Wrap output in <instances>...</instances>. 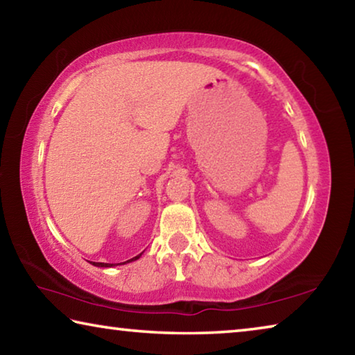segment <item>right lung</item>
I'll list each match as a JSON object with an SVG mask.
<instances>
[{
	"label": "right lung",
	"instance_id": "add662e5",
	"mask_svg": "<svg viewBox=\"0 0 355 355\" xmlns=\"http://www.w3.org/2000/svg\"><path fill=\"white\" fill-rule=\"evenodd\" d=\"M142 254H139V255H136L135 258H131V260H128V261H135V260H137V258H139ZM128 261H125V263H128ZM94 266H98V268H111V266H114L112 263H95V261H91Z\"/></svg>",
	"mask_w": 355,
	"mask_h": 355
}]
</instances>
